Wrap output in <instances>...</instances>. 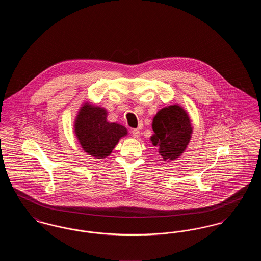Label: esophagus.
Masks as SVG:
<instances>
[{
  "label": "esophagus",
  "instance_id": "esophagus-1",
  "mask_svg": "<svg viewBox=\"0 0 261 261\" xmlns=\"http://www.w3.org/2000/svg\"><path fill=\"white\" fill-rule=\"evenodd\" d=\"M132 135H133V137L134 138H140V135H141V133H140V131L138 130V129H133L132 130Z\"/></svg>",
  "mask_w": 261,
  "mask_h": 261
}]
</instances>
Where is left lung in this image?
Here are the masks:
<instances>
[{
	"mask_svg": "<svg viewBox=\"0 0 261 261\" xmlns=\"http://www.w3.org/2000/svg\"><path fill=\"white\" fill-rule=\"evenodd\" d=\"M151 126L154 134L150 142L159 149L162 160H177L185 151L193 133L186 111L179 105L163 108L153 117Z\"/></svg>",
	"mask_w": 261,
	"mask_h": 261,
	"instance_id": "8db88e82",
	"label": "left lung"
}]
</instances>
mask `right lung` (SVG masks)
Listing matches in <instances>:
<instances>
[{
  "label": "right lung",
  "mask_w": 261,
  "mask_h": 261,
  "mask_svg": "<svg viewBox=\"0 0 261 261\" xmlns=\"http://www.w3.org/2000/svg\"><path fill=\"white\" fill-rule=\"evenodd\" d=\"M105 108L84 102L74 121V133L82 149L89 155L101 160L109 156L122 137L127 135L124 126L109 122Z\"/></svg>",
  "instance_id": "right-lung-1"
}]
</instances>
